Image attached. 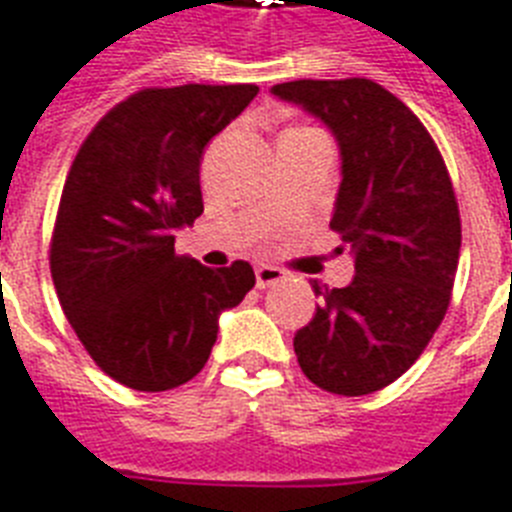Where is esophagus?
I'll return each mask as SVG.
<instances>
[{
	"label": "esophagus",
	"instance_id": "34e87169",
	"mask_svg": "<svg viewBox=\"0 0 512 512\" xmlns=\"http://www.w3.org/2000/svg\"><path fill=\"white\" fill-rule=\"evenodd\" d=\"M282 280H285V272H282L280 267H272V264H261V267H256V288L264 290Z\"/></svg>",
	"mask_w": 512,
	"mask_h": 512
}]
</instances>
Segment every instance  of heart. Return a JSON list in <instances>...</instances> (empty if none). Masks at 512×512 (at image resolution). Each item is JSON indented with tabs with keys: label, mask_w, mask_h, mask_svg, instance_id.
Listing matches in <instances>:
<instances>
[{
	"label": "heart",
	"mask_w": 512,
	"mask_h": 512,
	"mask_svg": "<svg viewBox=\"0 0 512 512\" xmlns=\"http://www.w3.org/2000/svg\"><path fill=\"white\" fill-rule=\"evenodd\" d=\"M293 132H296V129H293Z\"/></svg>",
	"instance_id": "heart-1"
}]
</instances>
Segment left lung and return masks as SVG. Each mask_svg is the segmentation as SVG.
Segmentation results:
<instances>
[{
  "mask_svg": "<svg viewBox=\"0 0 512 512\" xmlns=\"http://www.w3.org/2000/svg\"><path fill=\"white\" fill-rule=\"evenodd\" d=\"M272 92L333 129L343 179L330 230L357 269L346 288L312 285L320 306L293 338L298 365L330 394H372L415 365L447 314L463 240L455 187L420 118L375 81Z\"/></svg>",
  "mask_w": 512,
  "mask_h": 512,
  "instance_id": "1",
  "label": "left lung"
}]
</instances>
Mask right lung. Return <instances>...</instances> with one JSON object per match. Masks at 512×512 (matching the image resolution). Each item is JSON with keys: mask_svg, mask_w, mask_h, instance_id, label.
Returning <instances> with one entry per match:
<instances>
[{"mask_svg": "<svg viewBox=\"0 0 512 512\" xmlns=\"http://www.w3.org/2000/svg\"><path fill=\"white\" fill-rule=\"evenodd\" d=\"M256 84L129 94L97 121L65 177L49 272L94 365L134 391H169L208 362L219 314L256 285L248 261L211 269L174 251L203 214L200 158Z\"/></svg>", "mask_w": 512, "mask_h": 512, "instance_id": "add662e5", "label": "right lung"}]
</instances>
